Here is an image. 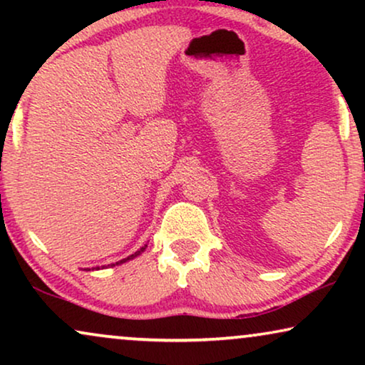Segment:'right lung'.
Returning <instances> with one entry per match:
<instances>
[{
  "label": "right lung",
  "instance_id": "1",
  "mask_svg": "<svg viewBox=\"0 0 365 365\" xmlns=\"http://www.w3.org/2000/svg\"><path fill=\"white\" fill-rule=\"evenodd\" d=\"M144 249H146V246H144V247H141V251H138L136 254H133V256H129V257H126V259H123V261H119V262H116V264H123V262H126V261H129V259L136 257V256H138V254H141V252L144 251ZM113 266H114V264H113Z\"/></svg>",
  "mask_w": 365,
  "mask_h": 365
}]
</instances>
